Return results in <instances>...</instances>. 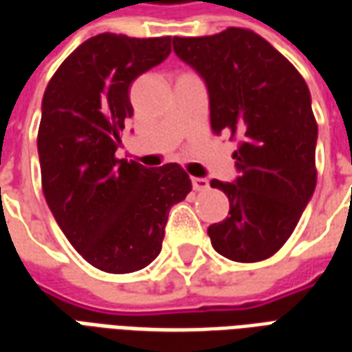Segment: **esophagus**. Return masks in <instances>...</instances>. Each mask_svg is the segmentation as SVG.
Returning a JSON list of instances; mask_svg holds the SVG:
<instances>
[{
	"label": "esophagus",
	"instance_id": "obj_1",
	"mask_svg": "<svg viewBox=\"0 0 352 352\" xmlns=\"http://www.w3.org/2000/svg\"><path fill=\"white\" fill-rule=\"evenodd\" d=\"M192 186H194V190L204 192L209 188V181H207V179H201V177H192Z\"/></svg>",
	"mask_w": 352,
	"mask_h": 352
}]
</instances>
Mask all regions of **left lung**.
<instances>
[{
  "label": "left lung",
  "mask_w": 352,
  "mask_h": 352,
  "mask_svg": "<svg viewBox=\"0 0 352 352\" xmlns=\"http://www.w3.org/2000/svg\"><path fill=\"white\" fill-rule=\"evenodd\" d=\"M173 50L206 80L211 130L237 139L234 183L211 186L230 213L207 234L234 262L273 256L292 236L317 184V120L303 77L264 37L228 28L206 37H173Z\"/></svg>",
  "instance_id": "1"
}]
</instances>
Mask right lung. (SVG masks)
Segmentation results:
<instances>
[{
  "mask_svg": "<svg viewBox=\"0 0 352 352\" xmlns=\"http://www.w3.org/2000/svg\"><path fill=\"white\" fill-rule=\"evenodd\" d=\"M169 52V35H96L65 58L43 96V194L75 251L101 272L151 264L162 251L169 209L192 190L179 164L148 169L115 156L133 115L131 82Z\"/></svg>",
  "mask_w": 352,
  "mask_h": 352,
  "instance_id": "add662e5",
  "label": "right lung"
}]
</instances>
